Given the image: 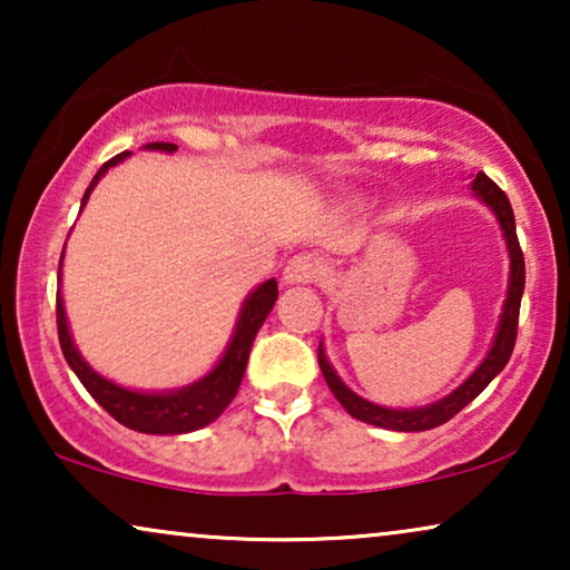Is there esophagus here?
Instances as JSON below:
<instances>
[{"label":"esophagus","instance_id":"34e87169","mask_svg":"<svg viewBox=\"0 0 570 570\" xmlns=\"http://www.w3.org/2000/svg\"><path fill=\"white\" fill-rule=\"evenodd\" d=\"M324 275H326V267L322 264V259H316V256L311 254H301L287 262L283 279L287 285H301V283H318Z\"/></svg>","mask_w":570,"mask_h":570}]
</instances>
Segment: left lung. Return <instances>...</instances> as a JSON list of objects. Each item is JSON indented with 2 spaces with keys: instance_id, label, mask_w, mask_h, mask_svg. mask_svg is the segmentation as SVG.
<instances>
[{
  "instance_id": "1",
  "label": "left lung",
  "mask_w": 570,
  "mask_h": 570,
  "mask_svg": "<svg viewBox=\"0 0 570 570\" xmlns=\"http://www.w3.org/2000/svg\"><path fill=\"white\" fill-rule=\"evenodd\" d=\"M472 191L485 202V205L493 209L498 223H501L505 246H509V256H511V275H509V293H505L503 301V314H501V324H498L493 347L485 355V361L478 365V371L472 373L470 379L464 381L456 392H451L443 400L425 404V407H415V410H389V407H379L363 396H357L355 392L342 384V379L334 373L332 363L326 361L324 347L318 345V368H322L326 386L332 389V394L337 396V402L345 407L350 415L363 420V423L379 425V428H389V431H402V433H417V431H431V428H439L462 412L466 404H470L474 396H478L482 389H485L490 381H493L498 373L505 368L509 357L513 353V345H517V326H519V308H521V293H524V254H521L519 238H517V223H513V209L511 202L505 197L501 186L482 174L474 176L472 181Z\"/></svg>"
}]
</instances>
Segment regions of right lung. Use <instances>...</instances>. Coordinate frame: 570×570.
I'll return each mask as SVG.
<instances>
[{"instance_id": "1", "label": "right lung", "mask_w": 570, "mask_h": 570, "mask_svg": "<svg viewBox=\"0 0 570 570\" xmlns=\"http://www.w3.org/2000/svg\"><path fill=\"white\" fill-rule=\"evenodd\" d=\"M147 150H160V153H176L178 147L174 142H150ZM129 153H119L116 158L100 166V170L92 176L82 197V207L88 202L90 191L96 189L100 176L108 168H114L116 163H121ZM80 207V209H82ZM61 269V262H59ZM61 279V275H59ZM277 301V283L267 279L256 291L248 295L244 308H240L236 332H233L230 345L225 347L220 363L207 373L205 379L194 381V384L176 389V392H131L114 381H108L90 368L85 363V357L77 353L72 334H69L65 303H61V293L57 291V330H59V345L65 353L69 368L77 373V379L82 381V386L88 389L92 400L104 407L114 420H119L121 425L131 428L139 433H153V435H178V433H191L199 431L223 415V410L233 402V396L238 394L240 379H244L248 353H252L256 332L262 330L264 318L269 316L272 306Z\"/></svg>"}]
</instances>
